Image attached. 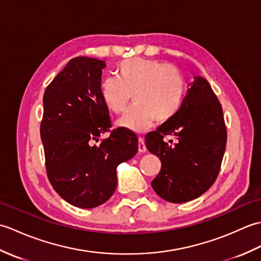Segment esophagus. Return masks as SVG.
<instances>
[{"mask_svg":"<svg viewBox=\"0 0 261 261\" xmlns=\"http://www.w3.org/2000/svg\"><path fill=\"white\" fill-rule=\"evenodd\" d=\"M138 150L139 152H146L147 148H146V143H145V139L143 138H139V141H138Z\"/></svg>","mask_w":261,"mask_h":261,"instance_id":"esophagus-1","label":"esophagus"}]
</instances>
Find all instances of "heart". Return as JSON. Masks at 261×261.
<instances>
[{
  "mask_svg": "<svg viewBox=\"0 0 261 261\" xmlns=\"http://www.w3.org/2000/svg\"><path fill=\"white\" fill-rule=\"evenodd\" d=\"M116 75L102 81L99 93L105 107L114 114L123 112L134 95L135 105L116 122L122 129L141 134L153 121L167 123L181 108L186 83L180 71L169 64L131 58L116 66Z\"/></svg>",
  "mask_w": 261,
  "mask_h": 261,
  "instance_id": "heart-1",
  "label": "heart"
}]
</instances>
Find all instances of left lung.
<instances>
[{
    "mask_svg": "<svg viewBox=\"0 0 261 261\" xmlns=\"http://www.w3.org/2000/svg\"><path fill=\"white\" fill-rule=\"evenodd\" d=\"M186 93L174 118L146 136L147 149L162 162L151 186L170 203L190 202L213 185L226 146L222 107L208 82L194 76ZM166 136L177 142L166 143Z\"/></svg>",
    "mask_w": 261,
    "mask_h": 261,
    "instance_id": "obj_1",
    "label": "left lung"
}]
</instances>
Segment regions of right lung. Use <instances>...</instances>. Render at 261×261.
<instances>
[{
    "mask_svg": "<svg viewBox=\"0 0 261 261\" xmlns=\"http://www.w3.org/2000/svg\"><path fill=\"white\" fill-rule=\"evenodd\" d=\"M105 62L76 57L43 94L40 125L49 181L60 197L81 208L105 203L116 188V167L138 151V138L125 129L109 132L111 121L99 87Z\"/></svg>",
    "mask_w": 261,
    "mask_h": 261,
    "instance_id": "1",
    "label": "right lung"
}]
</instances>
